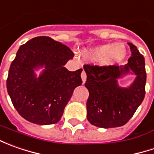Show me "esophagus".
I'll return each mask as SVG.
<instances>
[{
    "instance_id": "esophagus-1",
    "label": "esophagus",
    "mask_w": 154,
    "mask_h": 154,
    "mask_svg": "<svg viewBox=\"0 0 154 154\" xmlns=\"http://www.w3.org/2000/svg\"><path fill=\"white\" fill-rule=\"evenodd\" d=\"M81 79H82V81H83V83H85L86 80V74L85 73V71H82V73H81Z\"/></svg>"
}]
</instances>
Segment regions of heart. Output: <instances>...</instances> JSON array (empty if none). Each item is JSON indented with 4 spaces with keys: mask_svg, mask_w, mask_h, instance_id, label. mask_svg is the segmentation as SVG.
Wrapping results in <instances>:
<instances>
[{
    "mask_svg": "<svg viewBox=\"0 0 154 154\" xmlns=\"http://www.w3.org/2000/svg\"><path fill=\"white\" fill-rule=\"evenodd\" d=\"M127 51L122 44H107L81 52L82 56L92 62H100L105 66H112L121 62L126 56Z\"/></svg>",
    "mask_w": 154,
    "mask_h": 154,
    "instance_id": "b5f03b06",
    "label": "heart"
}]
</instances>
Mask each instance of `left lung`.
<instances>
[{"instance_id":"left-lung-1","label":"left lung","mask_w":154,"mask_h":154,"mask_svg":"<svg viewBox=\"0 0 154 154\" xmlns=\"http://www.w3.org/2000/svg\"><path fill=\"white\" fill-rule=\"evenodd\" d=\"M132 56L124 66L84 65L85 86L89 91L86 102L87 120L99 128L121 127L133 116L145 97L146 73L144 56L128 43ZM133 72L136 80L130 87L121 88L117 80Z\"/></svg>"}]
</instances>
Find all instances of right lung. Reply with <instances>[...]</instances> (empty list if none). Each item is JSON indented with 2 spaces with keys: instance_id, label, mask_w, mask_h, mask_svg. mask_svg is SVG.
<instances>
[{
  "instance_id": "add662e5",
  "label": "right lung",
  "mask_w": 154,
  "mask_h": 154,
  "mask_svg": "<svg viewBox=\"0 0 154 154\" xmlns=\"http://www.w3.org/2000/svg\"><path fill=\"white\" fill-rule=\"evenodd\" d=\"M73 57L68 46L45 36L20 47L9 68L7 89L23 118L39 125L60 121L75 87L82 84L81 68L71 72L64 67ZM43 66L37 77L35 70Z\"/></svg>"
}]
</instances>
